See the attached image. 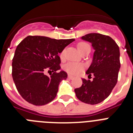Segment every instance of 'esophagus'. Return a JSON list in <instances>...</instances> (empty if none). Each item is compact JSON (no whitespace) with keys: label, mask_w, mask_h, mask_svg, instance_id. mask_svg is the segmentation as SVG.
Masks as SVG:
<instances>
[{"label":"esophagus","mask_w":133,"mask_h":133,"mask_svg":"<svg viewBox=\"0 0 133 133\" xmlns=\"http://www.w3.org/2000/svg\"><path fill=\"white\" fill-rule=\"evenodd\" d=\"M68 78H69V79H73L74 77H73V76H72V75H68Z\"/></svg>","instance_id":"1"}]
</instances>
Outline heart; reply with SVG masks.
<instances>
[{"mask_svg":"<svg viewBox=\"0 0 133 133\" xmlns=\"http://www.w3.org/2000/svg\"><path fill=\"white\" fill-rule=\"evenodd\" d=\"M87 47H90L89 44L86 43H80L78 44V51H81L83 49H85ZM64 55V52H62L61 54V57L63 58ZM64 69L70 75H76L79 74L80 72H82L84 69V65L81 63H74V62H70L68 63L64 66Z\"/></svg>","mask_w":133,"mask_h":133,"instance_id":"obj_1","label":"heart"}]
</instances>
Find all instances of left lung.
<instances>
[{
	"mask_svg": "<svg viewBox=\"0 0 133 133\" xmlns=\"http://www.w3.org/2000/svg\"><path fill=\"white\" fill-rule=\"evenodd\" d=\"M81 39L91 43L95 50L92 63L86 72L95 77L92 81L83 78V84L75 92L81 101L96 104L106 99L117 84L121 67L119 47L112 38L102 34H87Z\"/></svg>",
	"mask_w": 133,
	"mask_h": 133,
	"instance_id": "1",
	"label": "left lung"
}]
</instances>
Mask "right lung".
I'll list each match as a JSON object with an SVG mask.
<instances>
[{
  "label": "right lung",
  "instance_id": "obj_1",
  "mask_svg": "<svg viewBox=\"0 0 133 133\" xmlns=\"http://www.w3.org/2000/svg\"><path fill=\"white\" fill-rule=\"evenodd\" d=\"M75 41L28 36L19 43L12 59V75L17 90L25 101L42 106L55 99L60 83L67 78L64 70L56 72L61 69L58 54ZM46 70L54 73L47 76Z\"/></svg>",
  "mask_w": 133,
  "mask_h": 133
}]
</instances>
